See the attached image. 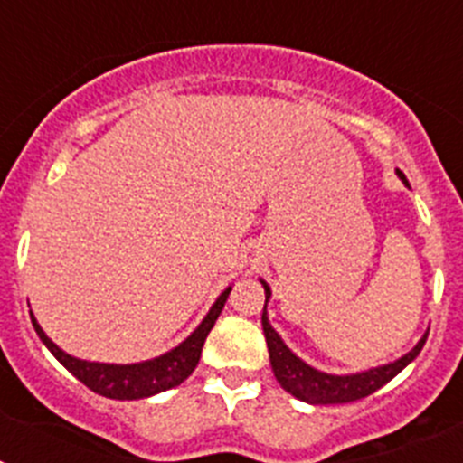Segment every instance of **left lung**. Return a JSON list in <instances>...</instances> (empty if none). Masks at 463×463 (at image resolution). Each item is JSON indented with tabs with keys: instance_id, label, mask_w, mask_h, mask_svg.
<instances>
[{
	"instance_id": "1",
	"label": "left lung",
	"mask_w": 463,
	"mask_h": 463,
	"mask_svg": "<svg viewBox=\"0 0 463 463\" xmlns=\"http://www.w3.org/2000/svg\"><path fill=\"white\" fill-rule=\"evenodd\" d=\"M399 178L408 185L406 175L396 171ZM264 285V294H267V301L271 297V288L267 282L261 280ZM261 326H264V336H267V347H269V359H271L273 375L280 383V387L285 392H289L297 399L306 401V403H313V406H326V403H350V401L364 399V396L378 392L383 384L390 383L396 373L406 369L408 364L420 354V350L427 343L429 331L420 338L411 353L403 354L401 359L392 364H384V366H375V369L362 371V373L353 375H331L322 373V371L313 369L306 362L297 357V354L289 350L282 338L278 336V331L269 325L267 317V304H264V313H261Z\"/></svg>"
}]
</instances>
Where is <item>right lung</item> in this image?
<instances>
[{"label":"right lung","instance_id":"add662e5","mask_svg":"<svg viewBox=\"0 0 463 463\" xmlns=\"http://www.w3.org/2000/svg\"><path fill=\"white\" fill-rule=\"evenodd\" d=\"M232 288L224 289L218 297V301L213 304L203 322L192 331L190 336L174 347L171 353L162 354V357L148 359V362L138 364H99V362H85V359H76L67 354L64 350L55 345L51 338L46 336V331L41 329L36 317L32 315V325H34L36 334L43 341V345L55 354V359L62 364L64 369L71 371L85 387H90L97 394L106 396V399H120V401H132V399H146V396L159 394L166 392L175 384H181L192 375L196 369L199 357H202V347L206 343L208 331L213 329L215 320L220 317L224 308Z\"/></svg>","mask_w":463,"mask_h":463}]
</instances>
